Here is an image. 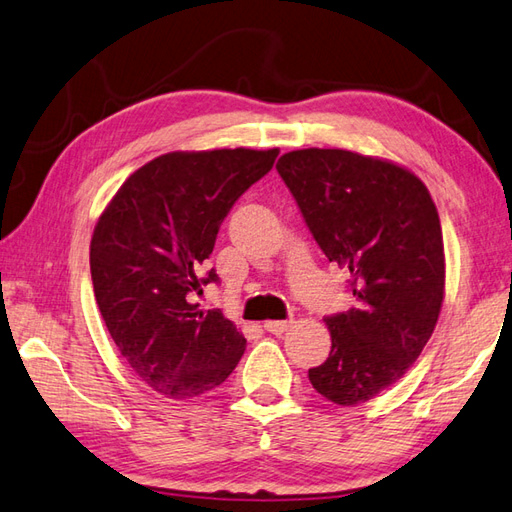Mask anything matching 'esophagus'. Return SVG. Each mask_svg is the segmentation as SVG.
I'll use <instances>...</instances> for the list:
<instances>
[{
    "label": "esophagus",
    "instance_id": "1",
    "mask_svg": "<svg viewBox=\"0 0 512 512\" xmlns=\"http://www.w3.org/2000/svg\"><path fill=\"white\" fill-rule=\"evenodd\" d=\"M291 326V320H274V322H265V331L271 335H282L287 333V328Z\"/></svg>",
    "mask_w": 512,
    "mask_h": 512
}]
</instances>
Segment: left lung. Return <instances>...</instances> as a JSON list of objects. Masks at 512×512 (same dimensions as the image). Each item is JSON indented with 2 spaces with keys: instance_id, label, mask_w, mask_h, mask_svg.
I'll use <instances>...</instances> for the list:
<instances>
[{
  "instance_id": "8db88e82",
  "label": "left lung",
  "mask_w": 512,
  "mask_h": 512,
  "mask_svg": "<svg viewBox=\"0 0 512 512\" xmlns=\"http://www.w3.org/2000/svg\"><path fill=\"white\" fill-rule=\"evenodd\" d=\"M278 175L331 263L348 269L355 306L324 317L331 355L309 370L337 405L374 399L410 370L445 298L434 201L410 170L342 149L285 153Z\"/></svg>"
}]
</instances>
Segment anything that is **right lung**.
I'll list each match as a JSON object with an SVG mask.
<instances>
[{"instance_id": "add662e5", "label": "right lung", "mask_w": 512, "mask_h": 512, "mask_svg": "<svg viewBox=\"0 0 512 512\" xmlns=\"http://www.w3.org/2000/svg\"><path fill=\"white\" fill-rule=\"evenodd\" d=\"M278 149L166 153L124 181L89 247L102 320L138 377L168 399L217 388L243 357L245 337L195 293L219 282L203 271L219 227L265 177Z\"/></svg>"}]
</instances>
